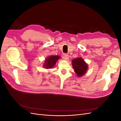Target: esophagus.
I'll use <instances>...</instances> for the list:
<instances>
[{
	"label": "esophagus",
	"mask_w": 121,
	"mask_h": 121,
	"mask_svg": "<svg viewBox=\"0 0 121 121\" xmlns=\"http://www.w3.org/2000/svg\"><path fill=\"white\" fill-rule=\"evenodd\" d=\"M64 58L65 60H69V55L68 54H66V53L64 54Z\"/></svg>",
	"instance_id": "1"
}]
</instances>
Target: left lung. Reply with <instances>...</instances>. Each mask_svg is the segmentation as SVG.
Listing matches in <instances>:
<instances>
[{
  "instance_id": "1",
  "label": "left lung",
  "mask_w": 121,
  "mask_h": 121,
  "mask_svg": "<svg viewBox=\"0 0 121 121\" xmlns=\"http://www.w3.org/2000/svg\"><path fill=\"white\" fill-rule=\"evenodd\" d=\"M72 65L74 71L78 77H82L85 74L88 65L81 57H77L72 60Z\"/></svg>"
}]
</instances>
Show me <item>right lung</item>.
<instances>
[{"label":"right lung","mask_w":121,"mask_h":121,"mask_svg":"<svg viewBox=\"0 0 121 121\" xmlns=\"http://www.w3.org/2000/svg\"><path fill=\"white\" fill-rule=\"evenodd\" d=\"M60 58V56H52L47 57L45 60V63H44V67L46 69L52 68Z\"/></svg>","instance_id":"obj_1"}]
</instances>
